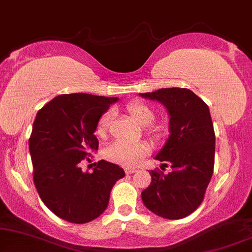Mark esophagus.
<instances>
[{
	"label": "esophagus",
	"instance_id": "1",
	"mask_svg": "<svg viewBox=\"0 0 252 252\" xmlns=\"http://www.w3.org/2000/svg\"><path fill=\"white\" fill-rule=\"evenodd\" d=\"M124 170H125L126 174H133L136 172V168H134V167H125Z\"/></svg>",
	"mask_w": 252,
	"mask_h": 252
}]
</instances>
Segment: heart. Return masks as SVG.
<instances>
[{
    "label": "heart",
    "instance_id": "heart-1",
    "mask_svg": "<svg viewBox=\"0 0 252 252\" xmlns=\"http://www.w3.org/2000/svg\"><path fill=\"white\" fill-rule=\"evenodd\" d=\"M126 112L130 116V118L141 126H147V133L153 137H158L160 135V128L158 126L151 125L155 122V112L149 105L143 102H130L126 105ZM113 119V111L111 109L106 110L99 117L97 125H96V133L99 136H104L108 132L110 125ZM149 154V147L144 142H124L117 141L106 148L104 156L106 159L113 163L125 165V166H135Z\"/></svg>",
    "mask_w": 252,
    "mask_h": 252
}]
</instances>
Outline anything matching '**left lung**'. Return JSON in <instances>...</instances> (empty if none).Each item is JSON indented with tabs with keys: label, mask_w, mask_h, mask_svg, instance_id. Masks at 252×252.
I'll list each match as a JSON object with an SVG mask.
<instances>
[{
	"label": "left lung",
	"mask_w": 252,
	"mask_h": 252,
	"mask_svg": "<svg viewBox=\"0 0 252 252\" xmlns=\"http://www.w3.org/2000/svg\"><path fill=\"white\" fill-rule=\"evenodd\" d=\"M140 95L167 109L170 136L155 159L172 168L168 174L150 172L151 184L141 192L143 204L165 219H182L201 205L213 174L216 135L209 106L187 88Z\"/></svg>",
	"instance_id": "1"
}]
</instances>
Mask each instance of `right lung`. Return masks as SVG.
<instances>
[{"mask_svg": "<svg viewBox=\"0 0 252 252\" xmlns=\"http://www.w3.org/2000/svg\"><path fill=\"white\" fill-rule=\"evenodd\" d=\"M117 101L85 93L63 94L36 113L29 141L34 185L47 208L68 222L86 223L101 216L112 187L125 177L122 167L103 159L93 173L79 166L98 149L96 125Z\"/></svg>", "mask_w": 252, "mask_h": 252, "instance_id": "add662e5", "label": "right lung"}]
</instances>
